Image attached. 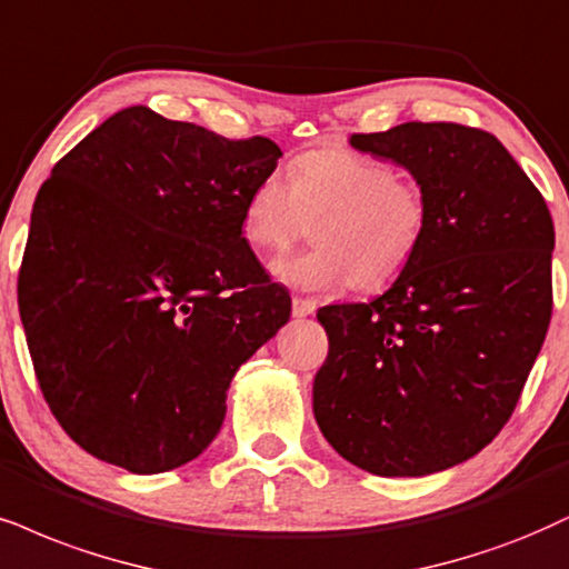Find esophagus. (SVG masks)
<instances>
[{
  "mask_svg": "<svg viewBox=\"0 0 569 569\" xmlns=\"http://www.w3.org/2000/svg\"><path fill=\"white\" fill-rule=\"evenodd\" d=\"M317 313V300L313 298H292V317L306 319Z\"/></svg>",
  "mask_w": 569,
  "mask_h": 569,
  "instance_id": "esophagus-1",
  "label": "esophagus"
}]
</instances>
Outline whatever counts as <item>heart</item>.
Instances as JSON below:
<instances>
[{"label":"heart","instance_id":"heart-1","mask_svg":"<svg viewBox=\"0 0 569 569\" xmlns=\"http://www.w3.org/2000/svg\"><path fill=\"white\" fill-rule=\"evenodd\" d=\"M313 227V248L279 258L271 273L308 292L359 284L380 290L413 261L427 231L422 189L396 168L350 150H317L296 158L287 181L277 173L242 202L240 234L256 252L273 256Z\"/></svg>","mask_w":569,"mask_h":569}]
</instances>
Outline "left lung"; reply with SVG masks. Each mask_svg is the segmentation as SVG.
Returning a JSON list of instances; mask_svg holds the SVG:
<instances>
[{
	"mask_svg": "<svg viewBox=\"0 0 569 569\" xmlns=\"http://www.w3.org/2000/svg\"><path fill=\"white\" fill-rule=\"evenodd\" d=\"M350 147L411 173L427 231L382 296L317 313L313 417L363 472L425 478L480 453L520 401L551 319V213L488 131L411 121Z\"/></svg>",
	"mask_w": 569,
	"mask_h": 569,
	"instance_id": "8db88e82",
	"label": "left lung"
}]
</instances>
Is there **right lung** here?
<instances>
[{
    "label": "right lung",
    "mask_w": 569,
    "mask_h": 569,
    "mask_svg": "<svg viewBox=\"0 0 569 569\" xmlns=\"http://www.w3.org/2000/svg\"><path fill=\"white\" fill-rule=\"evenodd\" d=\"M282 150L126 108L41 184L18 279L49 409L97 459L158 475L198 459L237 369L290 319L240 234Z\"/></svg>",
    "instance_id": "1"
}]
</instances>
